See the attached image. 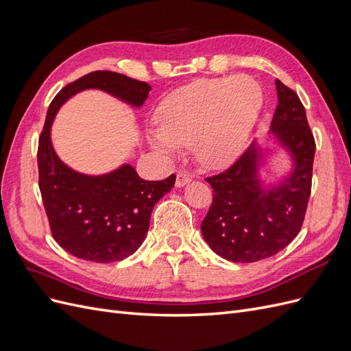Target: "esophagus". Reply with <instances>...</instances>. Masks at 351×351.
<instances>
[{"mask_svg": "<svg viewBox=\"0 0 351 351\" xmlns=\"http://www.w3.org/2000/svg\"><path fill=\"white\" fill-rule=\"evenodd\" d=\"M189 183H190V178H189L187 174H183V173L177 174V177H176V187H184Z\"/></svg>", "mask_w": 351, "mask_h": 351, "instance_id": "1", "label": "esophagus"}]
</instances>
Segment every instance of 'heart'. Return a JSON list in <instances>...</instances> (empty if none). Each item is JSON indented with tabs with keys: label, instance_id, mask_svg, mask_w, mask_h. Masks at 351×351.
Returning a JSON list of instances; mask_svg holds the SVG:
<instances>
[{
	"label": "heart",
	"instance_id": "b5f03b06",
	"mask_svg": "<svg viewBox=\"0 0 351 351\" xmlns=\"http://www.w3.org/2000/svg\"><path fill=\"white\" fill-rule=\"evenodd\" d=\"M262 102L259 83L246 74L195 80L161 102L158 125L146 132V141L167 156L190 145L202 167L227 168L246 149Z\"/></svg>",
	"mask_w": 351,
	"mask_h": 351
}]
</instances>
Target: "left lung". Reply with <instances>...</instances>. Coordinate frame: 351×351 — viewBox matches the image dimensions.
<instances>
[{"label": "left lung", "mask_w": 351, "mask_h": 351, "mask_svg": "<svg viewBox=\"0 0 351 351\" xmlns=\"http://www.w3.org/2000/svg\"><path fill=\"white\" fill-rule=\"evenodd\" d=\"M278 105L263 145L254 141L226 173L209 177L214 199L200 231L230 262L250 263L282 250L299 234L312 187L315 139L294 90L275 80ZM271 143V145H265ZM287 155L291 168L267 182V159Z\"/></svg>", "instance_id": "8db88e82"}]
</instances>
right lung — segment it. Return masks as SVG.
<instances>
[{"label": "right lung", "mask_w": 351, "mask_h": 351, "mask_svg": "<svg viewBox=\"0 0 351 351\" xmlns=\"http://www.w3.org/2000/svg\"><path fill=\"white\" fill-rule=\"evenodd\" d=\"M90 89L142 108L152 88L114 71H93L62 88L49 105L39 139V189L60 246L79 259L110 263L129 258L142 246L152 209L171 192L176 176L147 182L130 164L95 176L79 173L61 161L51 139L56 115L74 95Z\"/></svg>", "instance_id": "1"}]
</instances>
